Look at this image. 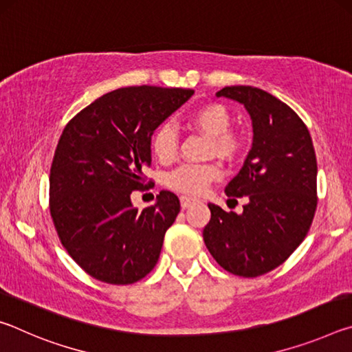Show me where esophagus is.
<instances>
[{"instance_id":"esophagus-1","label":"esophagus","mask_w":352,"mask_h":352,"mask_svg":"<svg viewBox=\"0 0 352 352\" xmlns=\"http://www.w3.org/2000/svg\"><path fill=\"white\" fill-rule=\"evenodd\" d=\"M180 204H182V208H189L194 204V200L186 197V195H183V197H180Z\"/></svg>"}]
</instances>
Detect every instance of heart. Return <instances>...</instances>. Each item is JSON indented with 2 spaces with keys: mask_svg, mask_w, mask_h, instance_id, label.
<instances>
[{
  "mask_svg": "<svg viewBox=\"0 0 352 352\" xmlns=\"http://www.w3.org/2000/svg\"><path fill=\"white\" fill-rule=\"evenodd\" d=\"M190 126L210 136V153L231 160L241 153L243 138L239 132L231 130V116L226 107L217 102H208L190 111L188 118ZM178 136L170 124H162L153 132L152 152L160 162L168 163L175 158ZM222 177V169L216 163L182 164L170 172L169 186L177 192L186 195H201L212 182Z\"/></svg>",
  "mask_w": 352,
  "mask_h": 352,
  "instance_id": "1",
  "label": "heart"
}]
</instances>
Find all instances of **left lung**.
Returning a JSON list of instances; mask_svg holds the SVG:
<instances>
[{
    "instance_id": "8db88e82",
    "label": "left lung",
    "mask_w": 352,
    "mask_h": 352,
    "mask_svg": "<svg viewBox=\"0 0 352 352\" xmlns=\"http://www.w3.org/2000/svg\"><path fill=\"white\" fill-rule=\"evenodd\" d=\"M217 98L242 104L252 118L253 144L225 188L247 197L241 214L210 204L204 241L226 272L254 278L276 269L305 241L317 210V158L311 133L283 100L261 88L225 87Z\"/></svg>"
}]
</instances>
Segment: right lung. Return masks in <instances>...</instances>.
Wrapping results in <instances>:
<instances>
[{
	"instance_id": "right-lung-1",
	"label": "right lung",
	"mask_w": 352,
	"mask_h": 352,
	"mask_svg": "<svg viewBox=\"0 0 352 352\" xmlns=\"http://www.w3.org/2000/svg\"><path fill=\"white\" fill-rule=\"evenodd\" d=\"M192 90L127 87L85 107L63 129L50 175L51 217L68 254L102 283L133 284L151 273L180 200L162 190L138 211L152 135Z\"/></svg>"
}]
</instances>
